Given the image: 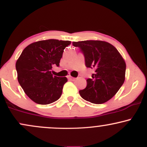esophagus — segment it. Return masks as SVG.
<instances>
[{"label": "esophagus", "mask_w": 147, "mask_h": 147, "mask_svg": "<svg viewBox=\"0 0 147 147\" xmlns=\"http://www.w3.org/2000/svg\"><path fill=\"white\" fill-rule=\"evenodd\" d=\"M68 79H70V80H71V81H75V77H71V76H69Z\"/></svg>", "instance_id": "1"}]
</instances>
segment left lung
<instances>
[{
	"label": "left lung",
	"instance_id": "1",
	"mask_svg": "<svg viewBox=\"0 0 147 147\" xmlns=\"http://www.w3.org/2000/svg\"><path fill=\"white\" fill-rule=\"evenodd\" d=\"M85 57L87 68L95 70L92 79L86 80L87 86L79 94L85 100L96 104L105 103L119 90L125 80L126 63L113 45L102 41L72 42Z\"/></svg>",
	"mask_w": 147,
	"mask_h": 147
}]
</instances>
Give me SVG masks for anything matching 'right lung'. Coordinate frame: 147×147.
<instances>
[{"label": "right lung", "instance_id": "add662e5", "mask_svg": "<svg viewBox=\"0 0 147 147\" xmlns=\"http://www.w3.org/2000/svg\"><path fill=\"white\" fill-rule=\"evenodd\" d=\"M70 41L48 39L31 43L16 61L17 78L25 93L33 102L45 105L60 98L65 77L53 76V65L59 66L64 49Z\"/></svg>", "mask_w": 147, "mask_h": 147}]
</instances>
